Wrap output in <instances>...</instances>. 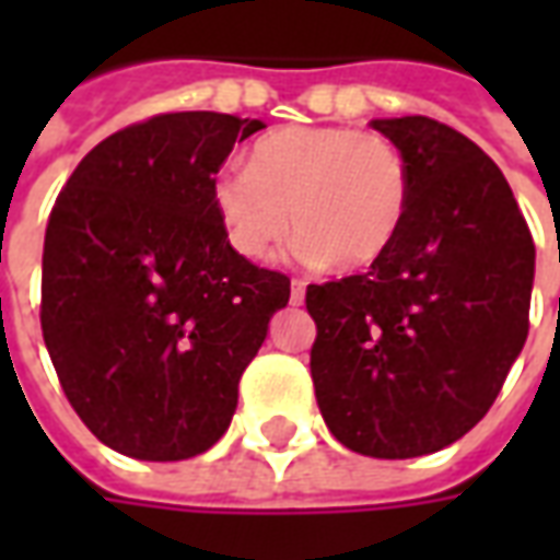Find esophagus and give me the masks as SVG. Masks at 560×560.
Masks as SVG:
<instances>
[{"instance_id":"esophagus-1","label":"esophagus","mask_w":560,"mask_h":560,"mask_svg":"<svg viewBox=\"0 0 560 560\" xmlns=\"http://www.w3.org/2000/svg\"><path fill=\"white\" fill-rule=\"evenodd\" d=\"M305 284L303 281H291V305H303Z\"/></svg>"}]
</instances>
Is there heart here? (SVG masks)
Instances as JSON below:
<instances>
[{
    "label": "heart",
    "mask_w": 560,
    "mask_h": 560,
    "mask_svg": "<svg viewBox=\"0 0 560 560\" xmlns=\"http://www.w3.org/2000/svg\"><path fill=\"white\" fill-rule=\"evenodd\" d=\"M212 203L243 257L272 255L293 212L296 255L363 269L399 236L408 167L396 143L375 131L291 126L257 140L248 164L221 167Z\"/></svg>",
    "instance_id": "obj_1"
}]
</instances>
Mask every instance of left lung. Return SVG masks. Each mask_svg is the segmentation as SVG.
Here are the masks:
<instances>
[{
	"instance_id": "8db88e82",
	"label": "left lung",
	"mask_w": 560,
	"mask_h": 560,
	"mask_svg": "<svg viewBox=\"0 0 560 560\" xmlns=\"http://www.w3.org/2000/svg\"><path fill=\"white\" fill-rule=\"evenodd\" d=\"M408 167L399 236L363 276L308 284L312 381L336 441L375 458L456 444L528 339L534 240L504 173L429 116L372 119Z\"/></svg>"
}]
</instances>
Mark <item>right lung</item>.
I'll list each match as a JSON object with an SVG mask.
<instances>
[{"label": "right lung", "mask_w": 560, "mask_h": 560, "mask_svg": "<svg viewBox=\"0 0 560 560\" xmlns=\"http://www.w3.org/2000/svg\"><path fill=\"white\" fill-rule=\"evenodd\" d=\"M267 128L212 110L152 116L80 161L44 233L42 329L102 444L179 462L228 432L245 365L291 279L233 252L212 176Z\"/></svg>", "instance_id": "add662e5"}]
</instances>
